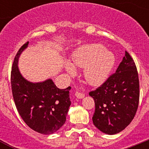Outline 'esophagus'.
<instances>
[{"label": "esophagus", "instance_id": "esophagus-1", "mask_svg": "<svg viewBox=\"0 0 149 149\" xmlns=\"http://www.w3.org/2000/svg\"><path fill=\"white\" fill-rule=\"evenodd\" d=\"M75 96H76V97H77V98H79V99H81V98H84V96H85V95H84V93H79V92H76V93H75Z\"/></svg>", "mask_w": 149, "mask_h": 149}]
</instances>
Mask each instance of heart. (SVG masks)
<instances>
[{
  "instance_id": "1",
  "label": "heart",
  "mask_w": 149,
  "mask_h": 149,
  "mask_svg": "<svg viewBox=\"0 0 149 149\" xmlns=\"http://www.w3.org/2000/svg\"><path fill=\"white\" fill-rule=\"evenodd\" d=\"M101 44H91L79 48L73 55V64L78 68H84V76L92 85L103 83L110 74L115 63V56L111 51L104 50ZM67 70L74 73V68L67 63Z\"/></svg>"
}]
</instances>
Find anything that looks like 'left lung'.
Here are the masks:
<instances>
[{
	"mask_svg": "<svg viewBox=\"0 0 149 149\" xmlns=\"http://www.w3.org/2000/svg\"><path fill=\"white\" fill-rule=\"evenodd\" d=\"M95 101L94 125L107 134L125 128L135 116L139 100V81L136 64L125 51L115 73L89 93Z\"/></svg>",
	"mask_w": 149,
	"mask_h": 149,
	"instance_id": "obj_1",
	"label": "left lung"
}]
</instances>
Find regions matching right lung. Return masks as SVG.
Here are the masks:
<instances>
[{"label": "right lung", "instance_id": "add662e5", "mask_svg": "<svg viewBox=\"0 0 149 149\" xmlns=\"http://www.w3.org/2000/svg\"><path fill=\"white\" fill-rule=\"evenodd\" d=\"M28 43L27 42L18 50L12 66L13 99L18 113L30 128L40 134H51L58 131L66 120L71 105V87L60 89L51 79L33 84L22 77L18 70V60Z\"/></svg>", "mask_w": 149, "mask_h": 149}]
</instances>
